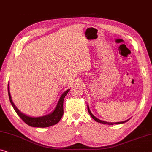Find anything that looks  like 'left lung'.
Instances as JSON below:
<instances>
[{
    "mask_svg": "<svg viewBox=\"0 0 152 152\" xmlns=\"http://www.w3.org/2000/svg\"><path fill=\"white\" fill-rule=\"evenodd\" d=\"M87 107H88V111L89 114H90V115L92 117V118L95 121L97 122H99V123H102V124H109V125H112V124H122V123H124V122H127L129 120H126L125 121H122V122H106V121H103V120H101L98 119V118H97L96 117H95L94 115H93V113H91L90 109H89V107H88V105H87Z\"/></svg>",
    "mask_w": 152,
    "mask_h": 152,
    "instance_id": "8db88e82",
    "label": "left lung"
}]
</instances>
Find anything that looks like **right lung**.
<instances>
[{"mask_svg":"<svg viewBox=\"0 0 152 152\" xmlns=\"http://www.w3.org/2000/svg\"><path fill=\"white\" fill-rule=\"evenodd\" d=\"M8 89V95H9V98L10 101L11 102L12 107H13L14 109L15 110L16 113L18 114V115L28 124V125L30 126H33V127H48V126L55 125L58 122H59V120H61L64 114V97H66V95H67L68 91H70V89H68L67 91H66L65 92L63 93V94L61 95L60 98L59 99L57 106H56L55 109H54L53 112H51L50 113L48 114V115L41 116V117H32V116L27 115L26 114L22 113L21 111H20L16 107L14 104L13 101H12L11 95H10V85L8 84L7 86Z\"/></svg>","mask_w":152,"mask_h":152,"instance_id":"obj_1","label":"right lung"}]
</instances>
